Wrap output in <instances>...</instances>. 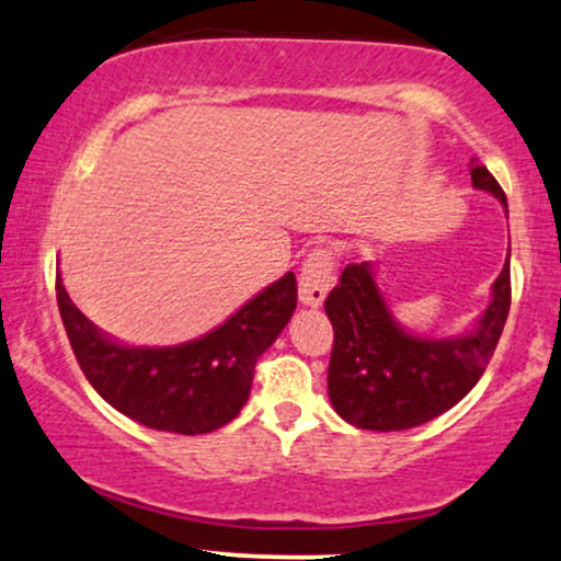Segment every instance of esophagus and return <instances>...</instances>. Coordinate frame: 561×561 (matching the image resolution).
<instances>
[{
  "mask_svg": "<svg viewBox=\"0 0 561 561\" xmlns=\"http://www.w3.org/2000/svg\"><path fill=\"white\" fill-rule=\"evenodd\" d=\"M332 274H334V261L332 253L327 248H313L308 253V259L302 261L300 268V302L302 306L319 308L323 298H327L329 287H332Z\"/></svg>",
  "mask_w": 561,
  "mask_h": 561,
  "instance_id": "obj_1",
  "label": "esophagus"
}]
</instances>
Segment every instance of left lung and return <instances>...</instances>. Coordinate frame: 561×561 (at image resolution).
<instances>
[{
    "label": "left lung",
    "mask_w": 561,
    "mask_h": 561,
    "mask_svg": "<svg viewBox=\"0 0 561 561\" xmlns=\"http://www.w3.org/2000/svg\"><path fill=\"white\" fill-rule=\"evenodd\" d=\"M478 191L507 208L494 174L470 164ZM510 259L491 287V302L468 334L449 340L408 334L383 300L376 266L350 263L327 308L334 327L329 400L347 423L368 431H404L447 413L476 387L494 355L510 313Z\"/></svg>",
    "instance_id": "left-lung-1"
}]
</instances>
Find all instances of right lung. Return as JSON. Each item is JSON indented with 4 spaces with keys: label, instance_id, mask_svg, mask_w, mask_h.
I'll return each instance as SVG.
<instances>
[{
    "label": "right lung",
    "instance_id": "right-lung-1",
    "mask_svg": "<svg viewBox=\"0 0 561 561\" xmlns=\"http://www.w3.org/2000/svg\"><path fill=\"white\" fill-rule=\"evenodd\" d=\"M57 306L78 366L114 410L148 428L195 436L238 417L255 363L293 319L298 282L287 272L214 332L174 347L110 340L76 308L59 276Z\"/></svg>",
    "mask_w": 561,
    "mask_h": 561
}]
</instances>
